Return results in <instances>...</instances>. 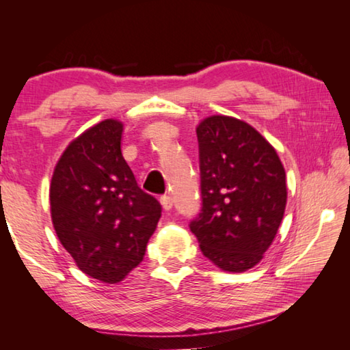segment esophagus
I'll list each match as a JSON object with an SVG mask.
<instances>
[{
	"label": "esophagus",
	"instance_id": "1",
	"mask_svg": "<svg viewBox=\"0 0 350 350\" xmlns=\"http://www.w3.org/2000/svg\"><path fill=\"white\" fill-rule=\"evenodd\" d=\"M161 204L163 206V210L170 211L171 208H173V199H171L170 196H162L161 198Z\"/></svg>",
	"mask_w": 350,
	"mask_h": 350
}]
</instances>
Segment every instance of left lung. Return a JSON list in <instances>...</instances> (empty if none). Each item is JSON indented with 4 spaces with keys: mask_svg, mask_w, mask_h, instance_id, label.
Here are the masks:
<instances>
[{
    "mask_svg": "<svg viewBox=\"0 0 350 350\" xmlns=\"http://www.w3.org/2000/svg\"><path fill=\"white\" fill-rule=\"evenodd\" d=\"M196 134L202 213L189 228L217 269L242 273L260 262L282 222L286 170L273 145L236 117H205Z\"/></svg>",
    "mask_w": 350,
    "mask_h": 350,
    "instance_id": "1",
    "label": "left lung"
}]
</instances>
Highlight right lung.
I'll list each match as a JSON object with an SVG mask.
<instances>
[{"mask_svg": "<svg viewBox=\"0 0 350 350\" xmlns=\"http://www.w3.org/2000/svg\"><path fill=\"white\" fill-rule=\"evenodd\" d=\"M122 133L117 118L83 131L58 159L49 188L58 241L83 273L105 284L142 262L162 211L123 159Z\"/></svg>", "mask_w": 350, "mask_h": 350, "instance_id": "add662e5", "label": "right lung"}]
</instances>
